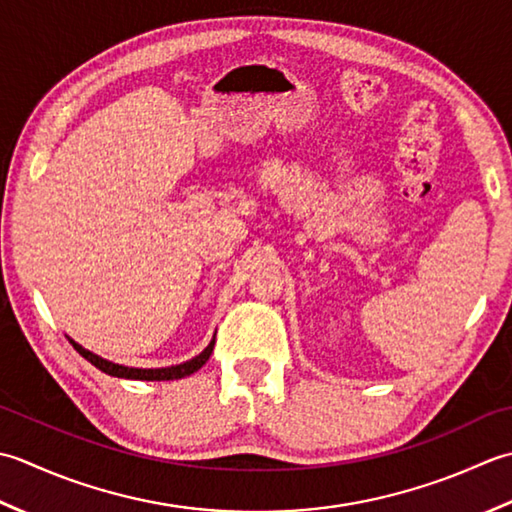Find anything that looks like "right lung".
Returning a JSON list of instances; mask_svg holds the SVG:
<instances>
[{"instance_id":"add662e5","label":"right lung","mask_w":512,"mask_h":512,"mask_svg":"<svg viewBox=\"0 0 512 512\" xmlns=\"http://www.w3.org/2000/svg\"><path fill=\"white\" fill-rule=\"evenodd\" d=\"M72 342V347H75L83 358H86L90 364H95V367L103 373L112 375V378H125V380H179V378H185V375H192L194 371H198L203 367V364L210 360L212 351H214V338L212 342L207 344V347L198 353V356H194L192 360L187 362H181V364H174V367H161V369H137V367H125V364H117L112 360H106L97 356V353H92L88 349H83L79 342H75L72 338H68Z\"/></svg>"}]
</instances>
